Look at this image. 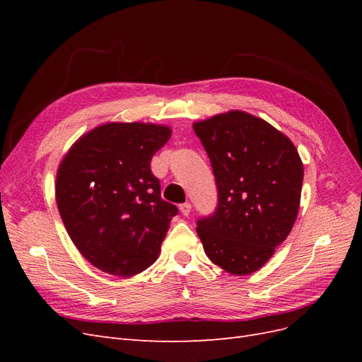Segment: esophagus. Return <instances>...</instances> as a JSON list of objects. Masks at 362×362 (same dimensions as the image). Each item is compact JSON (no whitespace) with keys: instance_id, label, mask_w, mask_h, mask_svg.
Returning <instances> with one entry per match:
<instances>
[{"instance_id":"obj_1","label":"esophagus","mask_w":362,"mask_h":362,"mask_svg":"<svg viewBox=\"0 0 362 362\" xmlns=\"http://www.w3.org/2000/svg\"><path fill=\"white\" fill-rule=\"evenodd\" d=\"M180 211H181L182 216H189L190 211H192V205H190L189 202L181 204V205H180Z\"/></svg>"}]
</instances>
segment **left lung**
<instances>
[{"label": "left lung", "instance_id": "1", "mask_svg": "<svg viewBox=\"0 0 362 362\" xmlns=\"http://www.w3.org/2000/svg\"><path fill=\"white\" fill-rule=\"evenodd\" d=\"M211 161L218 204L198 221L206 257L235 276L261 269L298 218L303 164L264 119L229 110L193 124Z\"/></svg>", "mask_w": 362, "mask_h": 362}]
</instances>
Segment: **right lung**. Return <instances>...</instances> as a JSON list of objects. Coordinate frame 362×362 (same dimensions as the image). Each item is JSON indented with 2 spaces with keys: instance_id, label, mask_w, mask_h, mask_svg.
I'll return each mask as SVG.
<instances>
[{
  "instance_id": "add662e5",
  "label": "right lung",
  "mask_w": 362,
  "mask_h": 362,
  "mask_svg": "<svg viewBox=\"0 0 362 362\" xmlns=\"http://www.w3.org/2000/svg\"><path fill=\"white\" fill-rule=\"evenodd\" d=\"M170 136L168 125L107 122L62 158L59 213L75 247L96 269L131 278L157 261L178 208L161 199L151 158Z\"/></svg>"
}]
</instances>
